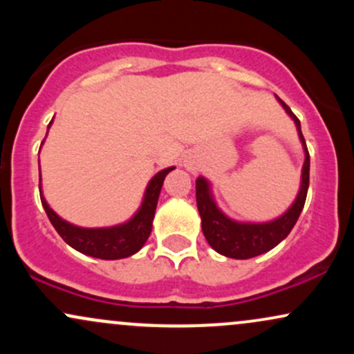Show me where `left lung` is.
I'll list each match as a JSON object with an SVG mask.
<instances>
[{
    "mask_svg": "<svg viewBox=\"0 0 354 354\" xmlns=\"http://www.w3.org/2000/svg\"><path fill=\"white\" fill-rule=\"evenodd\" d=\"M279 101V104L284 108V111L290 115L295 121L296 129H298L299 141H301L304 149V165L301 169V186H299L298 196L293 205L290 206L281 216L266 223H245L231 219L218 208L214 201L213 193H211V185L206 178L200 176L196 180V205L201 216V228L206 241L214 251L223 256L234 259H248L259 256L266 251L273 250L278 246L284 238L290 234L293 226L298 221L301 214L304 201H306L308 186H310V153H308L306 141H304L301 133V124L299 120L293 115L290 106L284 101Z\"/></svg>",
    "mask_w": 354,
    "mask_h": 354,
    "instance_id": "obj_1",
    "label": "left lung"
}]
</instances>
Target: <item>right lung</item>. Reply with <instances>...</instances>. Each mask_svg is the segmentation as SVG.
Returning a JSON list of instances; mask_svg holds the SVG:
<instances>
[{
  "instance_id": "right-lung-1",
  "label": "right lung",
  "mask_w": 354,
  "mask_h": 354,
  "mask_svg": "<svg viewBox=\"0 0 354 354\" xmlns=\"http://www.w3.org/2000/svg\"><path fill=\"white\" fill-rule=\"evenodd\" d=\"M51 123L48 124L50 128ZM48 135V133H46ZM171 168L161 169L149 180L146 186L143 201L138 211L126 223L116 226H108V228H81V226L71 225L66 219L59 218L50 208L41 191V173H39V196H41L43 208L50 218L51 225L58 231V234L64 239L66 245L75 248L80 253L93 256L100 259H121L138 253L145 246L146 239L153 228L154 211H156L158 198H160L161 186L166 174L173 171Z\"/></svg>"
}]
</instances>
